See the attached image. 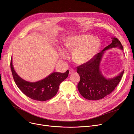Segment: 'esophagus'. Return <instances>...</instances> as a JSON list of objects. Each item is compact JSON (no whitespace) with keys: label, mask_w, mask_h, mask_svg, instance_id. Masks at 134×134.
<instances>
[{"label":"esophagus","mask_w":134,"mask_h":134,"mask_svg":"<svg viewBox=\"0 0 134 134\" xmlns=\"http://www.w3.org/2000/svg\"><path fill=\"white\" fill-rule=\"evenodd\" d=\"M74 70L73 69H72V68H71L69 69V74H72V73H74Z\"/></svg>","instance_id":"obj_1"}]
</instances>
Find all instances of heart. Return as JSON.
I'll use <instances>...</instances> for the list:
<instances>
[{
  "instance_id": "heart-1",
  "label": "heart",
  "mask_w": 134,
  "mask_h": 134,
  "mask_svg": "<svg viewBox=\"0 0 134 134\" xmlns=\"http://www.w3.org/2000/svg\"><path fill=\"white\" fill-rule=\"evenodd\" d=\"M100 41L92 35L83 34L75 35L67 39L65 43L69 51H74L73 58L79 64H84L92 60L100 47ZM62 59L68 58V53L65 49L60 50Z\"/></svg>"
}]
</instances>
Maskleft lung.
Here are the masks:
<instances>
[{
    "instance_id": "8db88e82",
    "label": "left lung",
    "mask_w": 134,
    "mask_h": 134,
    "mask_svg": "<svg viewBox=\"0 0 134 134\" xmlns=\"http://www.w3.org/2000/svg\"><path fill=\"white\" fill-rule=\"evenodd\" d=\"M112 39V43L96 54L91 61L77 67V73L80 77L78 88L81 95L86 99H102L114 91L122 79L124 71L118 76L109 79L104 78L100 71V63L104 51L116 47L123 50L120 41L115 37Z\"/></svg>"
}]
</instances>
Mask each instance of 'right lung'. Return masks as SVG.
<instances>
[{
    "label": "right lung",
    "mask_w": 134,
    "mask_h": 134,
    "mask_svg": "<svg viewBox=\"0 0 134 134\" xmlns=\"http://www.w3.org/2000/svg\"><path fill=\"white\" fill-rule=\"evenodd\" d=\"M10 67L13 78L16 85L27 97L38 101L51 99L57 93L60 83L68 76V70L65 73L54 72L45 79L35 82L26 81L19 77L14 70L12 58Z\"/></svg>",
    "instance_id": "1"
}]
</instances>
